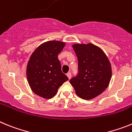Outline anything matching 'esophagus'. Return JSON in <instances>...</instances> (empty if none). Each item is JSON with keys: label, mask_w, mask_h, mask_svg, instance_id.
<instances>
[{"label": "esophagus", "mask_w": 132, "mask_h": 132, "mask_svg": "<svg viewBox=\"0 0 132 132\" xmlns=\"http://www.w3.org/2000/svg\"><path fill=\"white\" fill-rule=\"evenodd\" d=\"M67 77L69 78V79H71V73H68L67 74Z\"/></svg>", "instance_id": "34e87169"}]
</instances>
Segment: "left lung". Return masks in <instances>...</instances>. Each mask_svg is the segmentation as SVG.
<instances>
[{
	"label": "left lung",
	"mask_w": 132,
	"mask_h": 132,
	"mask_svg": "<svg viewBox=\"0 0 132 132\" xmlns=\"http://www.w3.org/2000/svg\"><path fill=\"white\" fill-rule=\"evenodd\" d=\"M72 46L78 59L79 74L69 82L78 96L91 100L108 87L112 74L111 63L103 50L93 44Z\"/></svg>",
	"instance_id": "8db88e82"
}]
</instances>
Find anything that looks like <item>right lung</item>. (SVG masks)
<instances>
[{
	"instance_id": "right-lung-1",
	"label": "right lung",
	"mask_w": 132,
	"mask_h": 132,
	"mask_svg": "<svg viewBox=\"0 0 132 132\" xmlns=\"http://www.w3.org/2000/svg\"><path fill=\"white\" fill-rule=\"evenodd\" d=\"M65 42L47 41L31 53L26 67V77L30 88L38 96L50 99L55 96L58 88L68 80L61 71L58 54Z\"/></svg>"
}]
</instances>
